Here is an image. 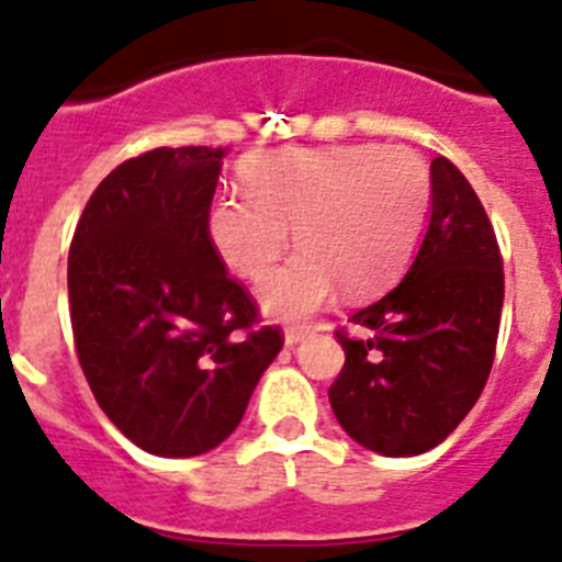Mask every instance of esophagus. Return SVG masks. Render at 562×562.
<instances>
[{
	"label": "esophagus",
	"mask_w": 562,
	"mask_h": 562,
	"mask_svg": "<svg viewBox=\"0 0 562 562\" xmlns=\"http://www.w3.org/2000/svg\"><path fill=\"white\" fill-rule=\"evenodd\" d=\"M310 331H312V326H290V329L284 331V342L292 349V346H297V342L304 340Z\"/></svg>",
	"instance_id": "1"
}]
</instances>
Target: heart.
<instances>
[{
  "mask_svg": "<svg viewBox=\"0 0 562 562\" xmlns=\"http://www.w3.org/2000/svg\"><path fill=\"white\" fill-rule=\"evenodd\" d=\"M245 196L220 193L207 207V238L238 276L265 278L290 225L301 250L258 290L278 321H304L335 297L340 281L369 295L400 272L430 205V171L408 148L371 143L286 148L247 157Z\"/></svg>",
  "mask_w": 562,
  "mask_h": 562,
  "instance_id": "1",
  "label": "heart"
}]
</instances>
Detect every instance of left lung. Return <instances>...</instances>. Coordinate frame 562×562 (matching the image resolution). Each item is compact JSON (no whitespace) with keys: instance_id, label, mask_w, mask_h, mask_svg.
<instances>
[{"instance_id":"8db88e82","label":"left lung","mask_w":562,"mask_h":562,"mask_svg":"<svg viewBox=\"0 0 562 562\" xmlns=\"http://www.w3.org/2000/svg\"><path fill=\"white\" fill-rule=\"evenodd\" d=\"M498 241L464 173L430 162V220L400 284L351 315L357 340L329 389L340 428L391 459L428 453L470 414L493 369L504 306Z\"/></svg>"}]
</instances>
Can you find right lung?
<instances>
[{"mask_svg": "<svg viewBox=\"0 0 562 562\" xmlns=\"http://www.w3.org/2000/svg\"><path fill=\"white\" fill-rule=\"evenodd\" d=\"M227 148H154L89 196L67 267L78 362L103 414L151 456L191 459L238 428L284 340L207 238Z\"/></svg>", "mask_w": 562, "mask_h": 562, "instance_id": "add662e5", "label": "right lung"}]
</instances>
